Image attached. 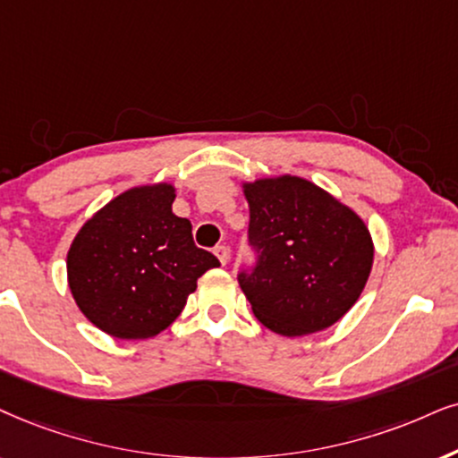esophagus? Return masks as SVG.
Instances as JSON below:
<instances>
[{
	"label": "esophagus",
	"mask_w": 458,
	"mask_h": 458,
	"mask_svg": "<svg viewBox=\"0 0 458 458\" xmlns=\"http://www.w3.org/2000/svg\"><path fill=\"white\" fill-rule=\"evenodd\" d=\"M213 253H216L219 262H222V266L228 264V259H230V249H228V247H225V245H217L216 251H213Z\"/></svg>",
	"instance_id": "obj_1"
}]
</instances>
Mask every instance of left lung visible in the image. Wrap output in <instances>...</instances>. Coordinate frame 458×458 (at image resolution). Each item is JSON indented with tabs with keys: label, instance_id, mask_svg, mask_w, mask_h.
<instances>
[{
	"label": "left lung",
	"instance_id": "1",
	"mask_svg": "<svg viewBox=\"0 0 458 458\" xmlns=\"http://www.w3.org/2000/svg\"><path fill=\"white\" fill-rule=\"evenodd\" d=\"M258 268L239 276L253 315L270 332L296 338L332 327L361 296L374 264L366 222L310 179L241 182Z\"/></svg>",
	"mask_w": 458,
	"mask_h": 458
}]
</instances>
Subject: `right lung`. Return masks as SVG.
Here are the masks:
<instances>
[{"mask_svg":"<svg viewBox=\"0 0 458 458\" xmlns=\"http://www.w3.org/2000/svg\"><path fill=\"white\" fill-rule=\"evenodd\" d=\"M175 186L143 183L114 196L67 251V283L82 315L120 340L158 335L177 319L196 281L219 262L199 249L192 224L173 213Z\"/></svg>","mask_w":458,"mask_h":458,"instance_id":"obj_1","label":"right lung"}]
</instances>
